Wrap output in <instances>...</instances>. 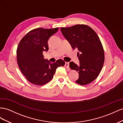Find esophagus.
Returning a JSON list of instances; mask_svg holds the SVG:
<instances>
[{
    "label": "esophagus",
    "mask_w": 123,
    "mask_h": 123,
    "mask_svg": "<svg viewBox=\"0 0 123 123\" xmlns=\"http://www.w3.org/2000/svg\"><path fill=\"white\" fill-rule=\"evenodd\" d=\"M65 66L66 68H69V62H65Z\"/></svg>",
    "instance_id": "1"
}]
</instances>
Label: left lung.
<instances>
[{
  "label": "left lung",
  "instance_id": "left-lung-1",
  "mask_svg": "<svg viewBox=\"0 0 123 123\" xmlns=\"http://www.w3.org/2000/svg\"><path fill=\"white\" fill-rule=\"evenodd\" d=\"M62 34L73 49H77L79 65L69 62V67L79 73L75 81L81 86L87 85L95 79L103 68L104 51L98 36L89 26L76 25L70 27H61Z\"/></svg>",
  "mask_w": 123,
  "mask_h": 123
}]
</instances>
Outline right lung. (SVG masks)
I'll use <instances>...</instances> for the list:
<instances>
[{
	"label": "right lung",
	"instance_id": "right-lung-1",
	"mask_svg": "<svg viewBox=\"0 0 123 123\" xmlns=\"http://www.w3.org/2000/svg\"><path fill=\"white\" fill-rule=\"evenodd\" d=\"M58 28L31 30L20 40L17 48V61L26 79L33 85L42 86L52 79L56 69L65 62L59 59L51 63L44 59L43 51L48 50V40L58 31Z\"/></svg>",
	"mask_w": 123,
	"mask_h": 123
}]
</instances>
